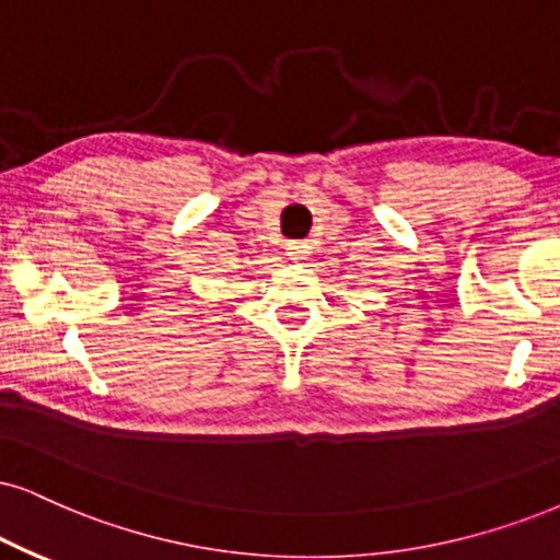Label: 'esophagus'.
<instances>
[{
  "label": "esophagus",
  "mask_w": 560,
  "mask_h": 560,
  "mask_svg": "<svg viewBox=\"0 0 560 560\" xmlns=\"http://www.w3.org/2000/svg\"><path fill=\"white\" fill-rule=\"evenodd\" d=\"M310 250H313V243H310V240H294V243L287 245V256L292 260H307Z\"/></svg>",
  "instance_id": "esophagus-1"
}]
</instances>
